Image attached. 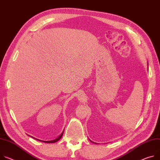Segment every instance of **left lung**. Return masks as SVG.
Masks as SVG:
<instances>
[{
  "instance_id": "1",
  "label": "left lung",
  "mask_w": 160,
  "mask_h": 160,
  "mask_svg": "<svg viewBox=\"0 0 160 160\" xmlns=\"http://www.w3.org/2000/svg\"><path fill=\"white\" fill-rule=\"evenodd\" d=\"M89 140H90V141H91V142H93V143H95V142H92V141H91V140H90V139H89Z\"/></svg>"
}]
</instances>
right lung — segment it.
I'll return each instance as SVG.
<instances>
[{"instance_id": "1", "label": "right lung", "mask_w": 160, "mask_h": 160, "mask_svg": "<svg viewBox=\"0 0 160 160\" xmlns=\"http://www.w3.org/2000/svg\"><path fill=\"white\" fill-rule=\"evenodd\" d=\"M63 133H64V131H63V132L61 133V135L59 137H57V138H55V139H54V140H49V141L41 140L38 139V138H34V137H32V136H31V137H32V138L36 139L37 140H39V141H40V142H45V143H55V142H57V141H59V140L62 138V135H63Z\"/></svg>"}]
</instances>
